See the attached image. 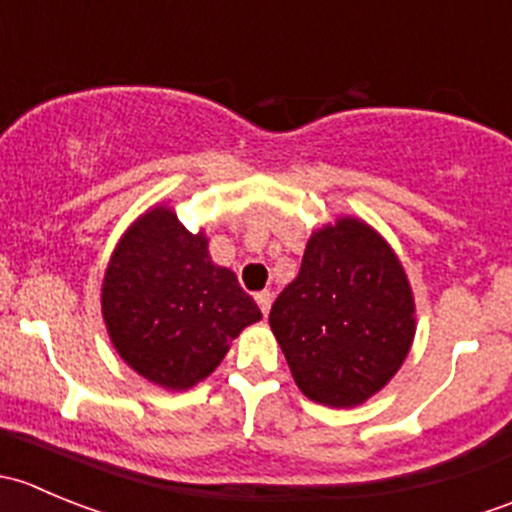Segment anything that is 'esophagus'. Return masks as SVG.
Returning <instances> with one entry per match:
<instances>
[{
	"label": "esophagus",
	"mask_w": 512,
	"mask_h": 512,
	"mask_svg": "<svg viewBox=\"0 0 512 512\" xmlns=\"http://www.w3.org/2000/svg\"><path fill=\"white\" fill-rule=\"evenodd\" d=\"M255 302L260 304L262 314L270 312V307H272V292H270V289H262V292H257L255 294Z\"/></svg>",
	"instance_id": "obj_1"
}]
</instances>
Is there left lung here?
Listing matches in <instances>:
<instances>
[{
    "label": "left lung",
    "instance_id": "left-lung-1",
    "mask_svg": "<svg viewBox=\"0 0 512 512\" xmlns=\"http://www.w3.org/2000/svg\"><path fill=\"white\" fill-rule=\"evenodd\" d=\"M270 327L304 396L356 406L399 371L414 342V297L391 247L361 220L317 230Z\"/></svg>",
    "mask_w": 512,
    "mask_h": 512
}]
</instances>
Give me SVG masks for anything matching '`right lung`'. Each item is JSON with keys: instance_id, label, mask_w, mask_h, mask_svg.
<instances>
[{"instance_id": "add662e5", "label": "right lung", "mask_w": 512, "mask_h": 512, "mask_svg": "<svg viewBox=\"0 0 512 512\" xmlns=\"http://www.w3.org/2000/svg\"><path fill=\"white\" fill-rule=\"evenodd\" d=\"M103 319L118 354L163 389H190L262 317L235 272L213 265L203 232L156 208L121 237L103 277Z\"/></svg>"}]
</instances>
